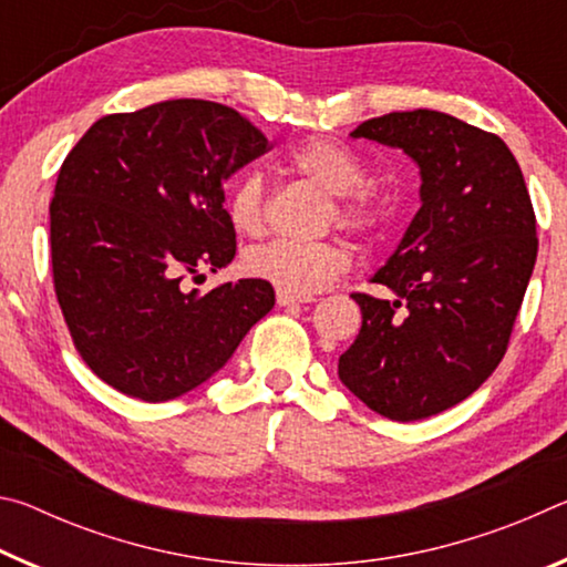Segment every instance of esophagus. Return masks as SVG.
<instances>
[{"mask_svg":"<svg viewBox=\"0 0 567 567\" xmlns=\"http://www.w3.org/2000/svg\"><path fill=\"white\" fill-rule=\"evenodd\" d=\"M305 302H312V297H300V295H290V292H282V290H277V305H280V307H290V305H305Z\"/></svg>","mask_w":567,"mask_h":567,"instance_id":"1","label":"esophagus"}]
</instances>
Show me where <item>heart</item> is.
<instances>
[{
	"label": "heart",
	"mask_w": 567,
	"mask_h": 567,
	"mask_svg": "<svg viewBox=\"0 0 567 567\" xmlns=\"http://www.w3.org/2000/svg\"><path fill=\"white\" fill-rule=\"evenodd\" d=\"M287 165L297 175L328 192V223L352 235H372L382 223L380 199L362 187L368 169L350 147L332 140H307L287 155ZM227 217L235 233L255 237L267 223V185L260 172H247L227 195ZM352 257L338 243H297L272 239L249 249L245 270L257 280L290 295H312L330 287L350 270Z\"/></svg>",
	"instance_id": "heart-1"
}]
</instances>
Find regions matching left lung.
Returning <instances> with one entry per match:
<instances>
[{"instance_id": "8db88e82", "label": "left lung", "mask_w": 567, "mask_h": 567, "mask_svg": "<svg viewBox=\"0 0 567 567\" xmlns=\"http://www.w3.org/2000/svg\"><path fill=\"white\" fill-rule=\"evenodd\" d=\"M420 167V209L372 282L338 375L378 415L410 422L457 405L501 364L530 282L537 237L505 142L435 110L390 112L350 132Z\"/></svg>"}]
</instances>
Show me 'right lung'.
Returning <instances> with one entry per match:
<instances>
[{"instance_id": "1", "label": "right lung", "mask_w": 567, "mask_h": 567, "mask_svg": "<svg viewBox=\"0 0 567 567\" xmlns=\"http://www.w3.org/2000/svg\"><path fill=\"white\" fill-rule=\"evenodd\" d=\"M265 152L239 112L169 100L107 114L66 155L50 205L54 292L76 352L114 390L185 395L275 307L262 280L187 290L235 260L225 179Z\"/></svg>"}]
</instances>
